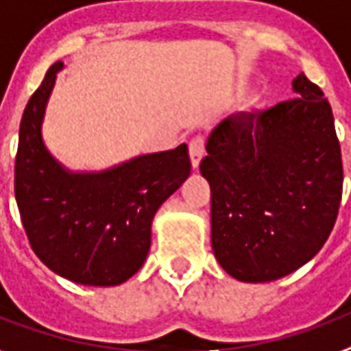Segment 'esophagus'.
<instances>
[{
  "mask_svg": "<svg viewBox=\"0 0 351 351\" xmlns=\"http://www.w3.org/2000/svg\"><path fill=\"white\" fill-rule=\"evenodd\" d=\"M204 138L196 136L189 142V153H191V162H193V168H198L200 166V160L204 157Z\"/></svg>",
  "mask_w": 351,
  "mask_h": 351,
  "instance_id": "34e87169",
  "label": "esophagus"
}]
</instances>
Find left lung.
Returning <instances> with one entry per match:
<instances>
[{"label":"left lung","instance_id":"8db88e82","mask_svg":"<svg viewBox=\"0 0 351 351\" xmlns=\"http://www.w3.org/2000/svg\"><path fill=\"white\" fill-rule=\"evenodd\" d=\"M298 99L239 112L209 134L211 245L243 282L290 275L318 254L339 215L342 155L331 104L301 73Z\"/></svg>","mask_w":351,"mask_h":351}]
</instances>
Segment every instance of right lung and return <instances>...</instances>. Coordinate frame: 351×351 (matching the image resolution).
I'll list each match as a JSON object with an SVG mask.
<instances>
[{
	"mask_svg": "<svg viewBox=\"0 0 351 351\" xmlns=\"http://www.w3.org/2000/svg\"><path fill=\"white\" fill-rule=\"evenodd\" d=\"M58 61L20 121L14 196L33 252L48 269L86 286H116L144 265L151 221L191 173L186 144L110 170L74 173L48 153L40 127Z\"/></svg>",
	"mask_w": 351,
	"mask_h": 351,
	"instance_id": "add662e5",
	"label": "right lung"
}]
</instances>
